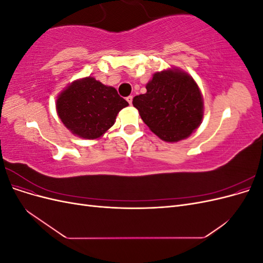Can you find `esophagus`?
Returning a JSON list of instances; mask_svg holds the SVG:
<instances>
[{
  "label": "esophagus",
  "instance_id": "esophagus-1",
  "mask_svg": "<svg viewBox=\"0 0 263 263\" xmlns=\"http://www.w3.org/2000/svg\"><path fill=\"white\" fill-rule=\"evenodd\" d=\"M126 100H127V102L129 103V105H132V103H133V97H132V95H129V97H127Z\"/></svg>",
  "mask_w": 263,
  "mask_h": 263
}]
</instances>
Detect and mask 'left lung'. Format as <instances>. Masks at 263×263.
Returning a JSON list of instances; mask_svg holds the SVG:
<instances>
[{"instance_id":"8db88e82","label":"left lung","mask_w":263,"mask_h":263,"mask_svg":"<svg viewBox=\"0 0 263 263\" xmlns=\"http://www.w3.org/2000/svg\"><path fill=\"white\" fill-rule=\"evenodd\" d=\"M133 105L149 129L166 142L190 137L202 124L204 101L194 79L180 68L156 72Z\"/></svg>"}]
</instances>
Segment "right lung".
Instances as JSON below:
<instances>
[{
  "label": "right lung",
  "instance_id": "1",
  "mask_svg": "<svg viewBox=\"0 0 263 263\" xmlns=\"http://www.w3.org/2000/svg\"><path fill=\"white\" fill-rule=\"evenodd\" d=\"M128 106L115 87L93 77L78 79L68 84L55 100L62 124L74 136L98 139L115 124L119 110Z\"/></svg>",
  "mask_w": 263,
  "mask_h": 263
}]
</instances>
